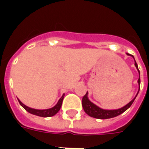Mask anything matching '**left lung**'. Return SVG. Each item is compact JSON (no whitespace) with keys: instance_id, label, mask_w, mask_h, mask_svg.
<instances>
[{"instance_id":"obj_1","label":"left lung","mask_w":149,"mask_h":149,"mask_svg":"<svg viewBox=\"0 0 149 149\" xmlns=\"http://www.w3.org/2000/svg\"><path fill=\"white\" fill-rule=\"evenodd\" d=\"M128 55L132 56L133 58L134 56L132 55H130L127 53ZM135 66L136 68H137L138 72H139V74H140V71L138 69V66L136 62L135 61ZM138 84H139V87L141 86V78L139 77L138 79ZM140 89L138 90V93H139ZM137 93V94H138ZM137 94L136 95V97L132 99V100L129 102L128 104H127L125 106L122 107L120 109H114V110H106V109H100L98 106H97L96 104H94L93 102H91L90 100H88V92L87 93L84 95L83 98H82V106H83V109H84V112L87 113L88 115L92 117H94V118L97 119H109L112 118V117H115V116H117L120 115L121 113H123L124 112H125L126 110L128 109V108H130L133 101L136 99V97L137 96Z\"/></svg>"}]
</instances>
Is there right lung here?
Masks as SVG:
<instances>
[{
	"label": "right lung",
	"instance_id": "1",
	"mask_svg": "<svg viewBox=\"0 0 149 149\" xmlns=\"http://www.w3.org/2000/svg\"><path fill=\"white\" fill-rule=\"evenodd\" d=\"M64 96L65 95L63 94V96L61 97V99L58 100V102H57V104H56L55 106L52 107L51 109H32V108H29V107L24 105V104L22 103L19 99H18V101H19V103H20L21 106L23 107L27 112L31 113V114L38 116H42V117H49V116H52L56 115L59 112V110L61 109L62 102H63V99H64Z\"/></svg>",
	"mask_w": 149,
	"mask_h": 149
}]
</instances>
